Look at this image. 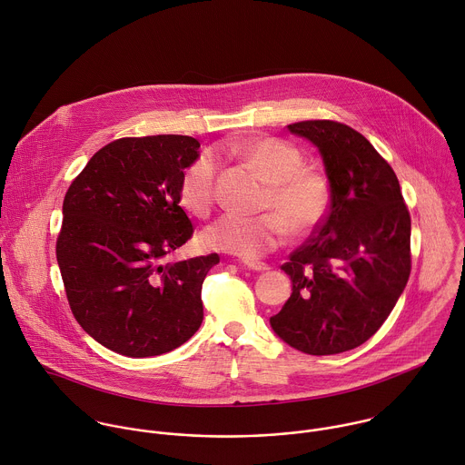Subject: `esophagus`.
Wrapping results in <instances>:
<instances>
[{
  "label": "esophagus",
  "mask_w": 465,
  "mask_h": 465,
  "mask_svg": "<svg viewBox=\"0 0 465 465\" xmlns=\"http://www.w3.org/2000/svg\"><path fill=\"white\" fill-rule=\"evenodd\" d=\"M241 264L248 270H253V272H266L268 270V264L266 262H259V261H250V259H244L241 261Z\"/></svg>",
  "instance_id": "34e87169"
}]
</instances>
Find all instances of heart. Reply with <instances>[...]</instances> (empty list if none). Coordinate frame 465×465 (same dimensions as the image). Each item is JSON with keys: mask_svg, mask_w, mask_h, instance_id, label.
<instances>
[{"mask_svg": "<svg viewBox=\"0 0 465 465\" xmlns=\"http://www.w3.org/2000/svg\"><path fill=\"white\" fill-rule=\"evenodd\" d=\"M230 152L268 183L262 208L272 213L223 215L204 230L206 248L255 259L277 248L286 230L293 237H304L324 221L331 199L328 179L304 166L299 148L279 137L257 135L230 144ZM217 172L219 163L210 152L197 155L184 170L179 195L190 213L204 217L213 208Z\"/></svg>", "mask_w": 465, "mask_h": 465, "instance_id": "b5f03b06", "label": "heart"}]
</instances>
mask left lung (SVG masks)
Returning a JSON list of instances; mask_svg holds the SVG:
<instances>
[{"label":"left lung","instance_id":"8db88e82","mask_svg":"<svg viewBox=\"0 0 465 465\" xmlns=\"http://www.w3.org/2000/svg\"><path fill=\"white\" fill-rule=\"evenodd\" d=\"M312 141L330 181V208L281 268L293 292L270 319L308 355L350 351L390 317L411 273V217L390 163L351 126L313 119L288 124Z\"/></svg>","mask_w":465,"mask_h":465}]
</instances>
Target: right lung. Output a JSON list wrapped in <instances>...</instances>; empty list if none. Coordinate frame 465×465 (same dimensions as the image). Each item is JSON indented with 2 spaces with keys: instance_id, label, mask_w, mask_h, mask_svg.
I'll return each mask as SVG.
<instances>
[{
  "instance_id": "obj_1",
  "label": "right lung",
  "mask_w": 465,
  "mask_h": 465,
  "mask_svg": "<svg viewBox=\"0 0 465 465\" xmlns=\"http://www.w3.org/2000/svg\"><path fill=\"white\" fill-rule=\"evenodd\" d=\"M199 146L173 134L115 139L64 195L55 257L70 310L124 357L168 353L203 322L201 290L219 255L164 262L193 235L179 188Z\"/></svg>"
}]
</instances>
